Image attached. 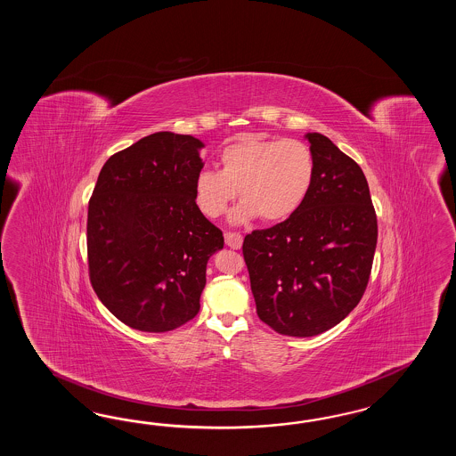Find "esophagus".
I'll return each instance as SVG.
<instances>
[{"label": "esophagus", "instance_id": "34e87169", "mask_svg": "<svg viewBox=\"0 0 456 456\" xmlns=\"http://www.w3.org/2000/svg\"><path fill=\"white\" fill-rule=\"evenodd\" d=\"M224 237H225V244L229 248H240V246H242V235L239 232H225Z\"/></svg>", "mask_w": 456, "mask_h": 456}]
</instances>
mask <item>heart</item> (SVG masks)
I'll return each instance as SVG.
<instances>
[{
    "instance_id": "b5f03b06",
    "label": "heart",
    "mask_w": 456,
    "mask_h": 456,
    "mask_svg": "<svg viewBox=\"0 0 456 456\" xmlns=\"http://www.w3.org/2000/svg\"><path fill=\"white\" fill-rule=\"evenodd\" d=\"M314 179L311 149L296 138L246 137L219 155V172L200 170L193 180V199L208 219L222 217L237 192L240 206L235 224L261 217L281 222L303 204Z\"/></svg>"
}]
</instances>
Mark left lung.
Instances as JSON below:
<instances>
[{
  "mask_svg": "<svg viewBox=\"0 0 456 456\" xmlns=\"http://www.w3.org/2000/svg\"><path fill=\"white\" fill-rule=\"evenodd\" d=\"M314 179L299 208L242 244L257 316L309 338L358 305L373 267L378 222L361 167L321 134H307Z\"/></svg>",
  "mask_w": 456,
  "mask_h": 456,
  "instance_id": "8db88e82",
  "label": "left lung"
}]
</instances>
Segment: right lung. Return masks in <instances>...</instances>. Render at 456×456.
Segmentation results:
<instances>
[{
  "label": "right lung",
  "mask_w": 456,
  "mask_h": 456,
  "mask_svg": "<svg viewBox=\"0 0 456 456\" xmlns=\"http://www.w3.org/2000/svg\"><path fill=\"white\" fill-rule=\"evenodd\" d=\"M202 147L172 132L140 138L105 162L88 202L90 282L138 331H172L195 318L208 261L224 248L193 199Z\"/></svg>",
  "instance_id": "add662e5"
}]
</instances>
